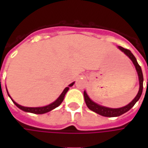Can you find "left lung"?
<instances>
[{
	"label": "left lung",
	"instance_id": "8db88e82",
	"mask_svg": "<svg viewBox=\"0 0 148 148\" xmlns=\"http://www.w3.org/2000/svg\"><path fill=\"white\" fill-rule=\"evenodd\" d=\"M118 48L121 50V51L124 52L125 55H127L128 58H130L132 63L135 66V68L136 70L137 74H138V77H139V83H140V89H139V92L137 93L136 97L134 98L129 104H127V106L121 107V108H117V109H112V108H109V107H106V106H101L97 103L94 102L92 100L90 99V97L88 96V94L86 92V90L84 91V98H85V101L87 107L92 110V111L95 112L97 114L103 116H107V117H115V116H119L121 115L124 114L125 112H127L128 110H130L134 105L139 101V99L141 97L142 92H143V72L141 70L140 66L138 64L136 58H135L133 54L127 49H125L122 47L121 46H118Z\"/></svg>",
	"mask_w": 148,
	"mask_h": 148
}]
</instances>
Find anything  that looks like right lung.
<instances>
[{
  "label": "right lung",
  "mask_w": 148,
  "mask_h": 148,
  "mask_svg": "<svg viewBox=\"0 0 148 148\" xmlns=\"http://www.w3.org/2000/svg\"><path fill=\"white\" fill-rule=\"evenodd\" d=\"M74 84V82H72L71 84H70L68 87H66L64 89V90L62 91V93L60 94V96L58 97L57 99L55 100L54 102L51 103V104H49L47 106H42V107H24V106H22L21 105H19L17 103L14 101L10 95L8 94V90H7V88H6V90H7V93H8V95L9 96V97L11 98V100L12 101V102L14 103L16 106H17L18 108L21 110H23L24 112H32V113H35V114H43V113H46V112H48L51 111L55 108H57L58 106H59L61 105V103L62 102V101L64 100L65 95H66V93H67V91L70 89V87L73 86V85Z\"/></svg>",
  "instance_id": "obj_1"
}]
</instances>
